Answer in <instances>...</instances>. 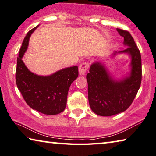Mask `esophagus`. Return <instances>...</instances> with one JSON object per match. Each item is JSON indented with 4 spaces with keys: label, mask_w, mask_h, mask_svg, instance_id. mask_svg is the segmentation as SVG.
<instances>
[{
    "label": "esophagus",
    "mask_w": 156,
    "mask_h": 156,
    "mask_svg": "<svg viewBox=\"0 0 156 156\" xmlns=\"http://www.w3.org/2000/svg\"><path fill=\"white\" fill-rule=\"evenodd\" d=\"M89 67V64L88 63L84 62L79 67V72H80V75H84L86 74V72L87 71Z\"/></svg>",
    "instance_id": "1"
}]
</instances>
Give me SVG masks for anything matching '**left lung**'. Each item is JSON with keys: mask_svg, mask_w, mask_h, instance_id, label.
I'll return each instance as SVG.
<instances>
[{"mask_svg": "<svg viewBox=\"0 0 156 156\" xmlns=\"http://www.w3.org/2000/svg\"><path fill=\"white\" fill-rule=\"evenodd\" d=\"M117 31L124 37V45L128 48L119 52L115 51L112 56L123 53L130 56L131 70L128 76L117 80L99 61L92 63L86 75L89 104L92 111L100 116H111L126 111L136 98L141 84L140 50L128 31L118 28Z\"/></svg>", "mask_w": 156, "mask_h": 156, "instance_id": "left-lung-1", "label": "left lung"}]
</instances>
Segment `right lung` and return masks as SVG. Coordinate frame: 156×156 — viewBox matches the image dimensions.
Masks as SVG:
<instances>
[{
	"label": "right lung",
	"instance_id": "1",
	"mask_svg": "<svg viewBox=\"0 0 156 156\" xmlns=\"http://www.w3.org/2000/svg\"><path fill=\"white\" fill-rule=\"evenodd\" d=\"M38 27L30 30L23 41L17 58L16 83L28 106L43 114L53 115L65 110L69 88L79 75L78 67L63 68L48 76L36 75L28 70L22 58L30 36Z\"/></svg>",
	"mask_w": 156,
	"mask_h": 156
}]
</instances>
